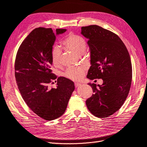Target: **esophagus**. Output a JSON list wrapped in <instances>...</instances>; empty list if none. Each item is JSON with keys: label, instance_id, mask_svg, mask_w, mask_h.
<instances>
[{"label": "esophagus", "instance_id": "esophagus-1", "mask_svg": "<svg viewBox=\"0 0 147 147\" xmlns=\"http://www.w3.org/2000/svg\"><path fill=\"white\" fill-rule=\"evenodd\" d=\"M81 85V84H79V83H77V82H76L75 83V86L76 87H79V86H80Z\"/></svg>", "mask_w": 147, "mask_h": 147}]
</instances>
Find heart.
<instances>
[{
    "label": "heart",
    "instance_id": "obj_1",
    "mask_svg": "<svg viewBox=\"0 0 147 147\" xmlns=\"http://www.w3.org/2000/svg\"><path fill=\"white\" fill-rule=\"evenodd\" d=\"M63 46L69 50L74 52L78 56H82L86 50V42L82 37L73 33H69L62 42ZM62 51L59 47L56 46L53 48L51 57L54 66L59 67L61 64ZM85 68L83 67H69L65 75L67 78L73 80H79L82 79L85 73Z\"/></svg>",
    "mask_w": 147,
    "mask_h": 147
}]
</instances>
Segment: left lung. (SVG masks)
Wrapping results in <instances>:
<instances>
[{"mask_svg": "<svg viewBox=\"0 0 147 147\" xmlns=\"http://www.w3.org/2000/svg\"><path fill=\"white\" fill-rule=\"evenodd\" d=\"M88 40L91 67L86 78L102 79V85L88 83L94 94L86 100L88 110L97 117H107L120 109L129 93L132 79L131 59L127 49L114 32L97 25L81 28Z\"/></svg>", "mask_w": 147, "mask_h": 147, "instance_id": "8db88e82", "label": "left lung"}]
</instances>
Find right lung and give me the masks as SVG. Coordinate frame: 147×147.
<instances>
[{
    "label": "right lung",
    "mask_w": 147,
    "mask_h": 147,
    "mask_svg": "<svg viewBox=\"0 0 147 147\" xmlns=\"http://www.w3.org/2000/svg\"><path fill=\"white\" fill-rule=\"evenodd\" d=\"M66 31L56 29L54 33L51 28L34 29L22 43L16 57L15 77L21 96L32 111L47 121L63 115L75 89L73 81L64 77L57 78V88L48 87L57 79L51 69L53 46L56 36Z\"/></svg>",
    "instance_id": "obj_1"
}]
</instances>
